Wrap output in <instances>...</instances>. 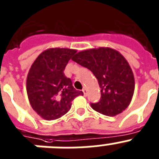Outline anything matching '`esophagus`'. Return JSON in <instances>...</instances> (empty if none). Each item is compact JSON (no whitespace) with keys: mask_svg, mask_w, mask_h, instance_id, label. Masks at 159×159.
Listing matches in <instances>:
<instances>
[{"mask_svg":"<svg viewBox=\"0 0 159 159\" xmlns=\"http://www.w3.org/2000/svg\"><path fill=\"white\" fill-rule=\"evenodd\" d=\"M82 92L84 93V96H86V94H87V89H85V88H83L82 89Z\"/></svg>","mask_w":159,"mask_h":159,"instance_id":"1","label":"esophagus"}]
</instances>
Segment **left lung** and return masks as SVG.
<instances>
[{"mask_svg":"<svg viewBox=\"0 0 159 159\" xmlns=\"http://www.w3.org/2000/svg\"><path fill=\"white\" fill-rule=\"evenodd\" d=\"M73 61L89 69L101 88V98L90 103L92 109L115 116L127 108L134 92V78L127 61L118 51L99 48L79 52Z\"/></svg>","mask_w":159,"mask_h":159,"instance_id":"left-lung-1","label":"left lung"}]
</instances>
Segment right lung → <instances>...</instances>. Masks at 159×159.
<instances>
[{"label": "right lung", "mask_w": 159, "mask_h": 159, "mask_svg": "<svg viewBox=\"0 0 159 159\" xmlns=\"http://www.w3.org/2000/svg\"><path fill=\"white\" fill-rule=\"evenodd\" d=\"M77 51L49 49L44 51L32 65L27 77L26 89L32 108L45 120H54L66 114L72 101L83 92L73 86L64 74L69 61Z\"/></svg>", "instance_id": "right-lung-1"}]
</instances>
